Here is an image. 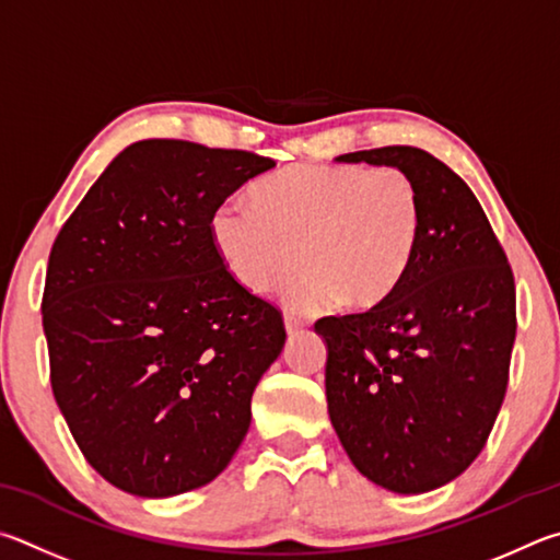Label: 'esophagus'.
<instances>
[{
    "mask_svg": "<svg viewBox=\"0 0 560 560\" xmlns=\"http://www.w3.org/2000/svg\"><path fill=\"white\" fill-rule=\"evenodd\" d=\"M305 327H307L305 319H300V317H295V315H285V329H288V335H298V331H302Z\"/></svg>",
    "mask_w": 560,
    "mask_h": 560,
    "instance_id": "1",
    "label": "esophagus"
}]
</instances>
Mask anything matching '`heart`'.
<instances>
[{"mask_svg":"<svg viewBox=\"0 0 560 560\" xmlns=\"http://www.w3.org/2000/svg\"><path fill=\"white\" fill-rule=\"evenodd\" d=\"M250 206L223 201L209 231L243 290L285 288V305L317 312L341 298L376 307L398 290L423 235V196L396 166L292 164L250 189Z\"/></svg>","mask_w":560,"mask_h":560,"instance_id":"b5f03b06","label":"heart"}]
</instances>
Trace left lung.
Returning <instances> with one entry per match:
<instances>
[{
	"mask_svg": "<svg viewBox=\"0 0 560 560\" xmlns=\"http://www.w3.org/2000/svg\"><path fill=\"white\" fill-rule=\"evenodd\" d=\"M413 176L423 235L398 290L354 315L322 317L327 406L351 463L378 487L423 494L482 453L509 384L514 272L469 186L418 147L337 156Z\"/></svg>",
	"mask_w": 560,
	"mask_h": 560,
	"instance_id": "1",
	"label": "left lung"
}]
</instances>
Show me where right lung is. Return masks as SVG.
Here are the masks:
<instances>
[{"instance_id":"add662e5","label":"right lung","mask_w":560,"mask_h":560,"mask_svg":"<svg viewBox=\"0 0 560 560\" xmlns=\"http://www.w3.org/2000/svg\"><path fill=\"white\" fill-rule=\"evenodd\" d=\"M270 156L186 140L122 150L68 215L42 300L54 398L97 475L137 497L209 485L285 347L282 312L215 253L219 203Z\"/></svg>"}]
</instances>
